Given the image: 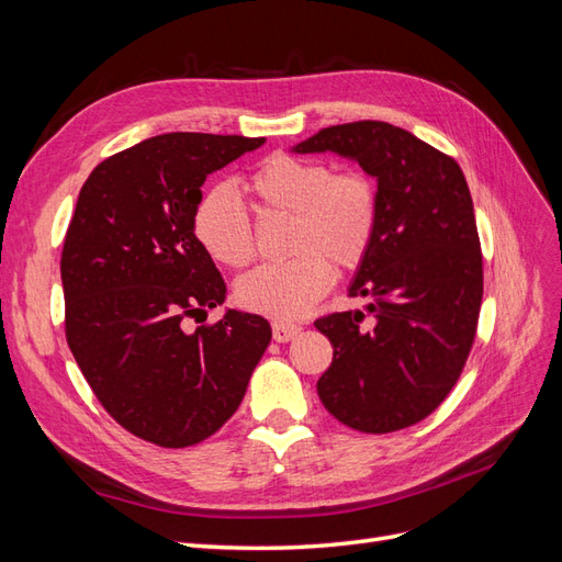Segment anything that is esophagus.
<instances>
[{"label": "esophagus", "instance_id": "esophagus-1", "mask_svg": "<svg viewBox=\"0 0 562 562\" xmlns=\"http://www.w3.org/2000/svg\"><path fill=\"white\" fill-rule=\"evenodd\" d=\"M274 339L277 342H288V339H293L302 328L293 326V323H274Z\"/></svg>", "mask_w": 562, "mask_h": 562}]
</instances>
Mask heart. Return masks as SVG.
I'll return each instance as SVG.
<instances>
[{
	"label": "heart",
	"mask_w": 562,
	"mask_h": 562,
	"mask_svg": "<svg viewBox=\"0 0 562 562\" xmlns=\"http://www.w3.org/2000/svg\"><path fill=\"white\" fill-rule=\"evenodd\" d=\"M244 187L260 217L291 215L293 258L250 271L236 283V300L279 323L297 321L330 291L333 265L351 271L366 260L380 220L378 187L361 171L333 173L328 164L293 155H271ZM192 225L196 241L220 265L252 260V225L227 187L201 194Z\"/></svg>",
	"instance_id": "heart-1"
}]
</instances>
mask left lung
Here are the masks:
<instances>
[{
    "mask_svg": "<svg viewBox=\"0 0 562 562\" xmlns=\"http://www.w3.org/2000/svg\"><path fill=\"white\" fill-rule=\"evenodd\" d=\"M293 151L356 161L380 196L375 239L349 285L370 302L314 323L333 345L318 398L356 431L411 427L450 394L479 323L483 255L467 178L452 157L386 122L321 128Z\"/></svg>",
    "mask_w": 562,
    "mask_h": 562,
    "instance_id": "8db88e82",
    "label": "left lung"
}]
</instances>
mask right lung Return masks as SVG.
I'll return each instance as SVG.
<instances>
[{
	"label": "right lung",
	"instance_id": "add662e5",
	"mask_svg": "<svg viewBox=\"0 0 562 562\" xmlns=\"http://www.w3.org/2000/svg\"><path fill=\"white\" fill-rule=\"evenodd\" d=\"M265 138L164 133L93 168L67 227L65 335L105 411L161 448L213 436L239 407L271 339L258 314L227 310V285L194 234L206 176Z\"/></svg>",
	"mask_w": 562,
	"mask_h": 562
}]
</instances>
